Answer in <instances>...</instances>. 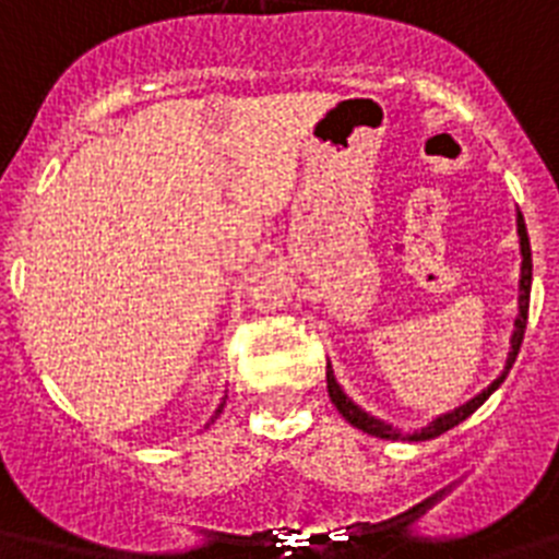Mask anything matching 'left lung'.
Listing matches in <instances>:
<instances>
[{"instance_id": "1", "label": "left lung", "mask_w": 559, "mask_h": 559, "mask_svg": "<svg viewBox=\"0 0 559 559\" xmlns=\"http://www.w3.org/2000/svg\"><path fill=\"white\" fill-rule=\"evenodd\" d=\"M518 237H521V296H518V319H515V330H512V338H510V355H507V367H503V372L498 374L496 380H492L490 386L484 389V392H478L476 397L467 400L464 406L453 408V412L448 414H439L437 419H431L426 428H419V431L414 433H400L397 428H392L389 423H383V419L372 417V414H367L364 408H358L353 403V400L344 394V389L338 386V380H335L333 369H330L328 364V392H330V400H333V406L338 408V414L344 419H347L349 426L360 428L364 433H372V437H380V439H408V442H423V439H433L439 437V433L451 431L453 426H459L462 419L471 417L473 412H476L478 406H481L484 400L490 397L492 392H496L498 386L503 383V378H507V372L512 369V364H515L518 358V349H521V341H523V330H526V319H530V290H532V249H530V235H526V224H523V215L518 212Z\"/></svg>"}]
</instances>
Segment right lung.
<instances>
[{"label": "right lung", "mask_w": 559, "mask_h": 559, "mask_svg": "<svg viewBox=\"0 0 559 559\" xmlns=\"http://www.w3.org/2000/svg\"><path fill=\"white\" fill-rule=\"evenodd\" d=\"M224 403H226V400H224ZM224 403H221V406H218V412H215V417H212V419H210V423H215V419H218V414H221V412H224ZM210 423H206V428H210Z\"/></svg>", "instance_id": "add662e5"}]
</instances>
